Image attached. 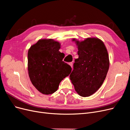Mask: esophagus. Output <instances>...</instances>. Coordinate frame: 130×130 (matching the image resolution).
Here are the masks:
<instances>
[{
	"instance_id": "1",
	"label": "esophagus",
	"mask_w": 130,
	"mask_h": 130,
	"mask_svg": "<svg viewBox=\"0 0 130 130\" xmlns=\"http://www.w3.org/2000/svg\"><path fill=\"white\" fill-rule=\"evenodd\" d=\"M69 64V65H70V66H71V67L72 68V67H73V62H70Z\"/></svg>"
}]
</instances>
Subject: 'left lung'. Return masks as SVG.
<instances>
[{
	"mask_svg": "<svg viewBox=\"0 0 130 130\" xmlns=\"http://www.w3.org/2000/svg\"><path fill=\"white\" fill-rule=\"evenodd\" d=\"M76 43L78 58L75 60L70 77L76 92L87 97L103 85L109 69L108 54L104 43L98 38H88Z\"/></svg>",
	"mask_w": 130,
	"mask_h": 130,
	"instance_id": "obj_1",
	"label": "left lung"
}]
</instances>
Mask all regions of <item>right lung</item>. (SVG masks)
Returning <instances> with one entry per match:
<instances>
[{"mask_svg":"<svg viewBox=\"0 0 130 130\" xmlns=\"http://www.w3.org/2000/svg\"><path fill=\"white\" fill-rule=\"evenodd\" d=\"M60 43L52 39L40 40L30 47L27 53L28 72L32 85L42 94H53L57 90L72 68L63 61L64 54L59 52Z\"/></svg>","mask_w":130,"mask_h":130,"instance_id":"right-lung-1","label":"right lung"}]
</instances>
